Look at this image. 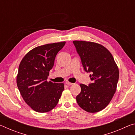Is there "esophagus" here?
<instances>
[{
  "label": "esophagus",
  "mask_w": 135,
  "mask_h": 135,
  "mask_svg": "<svg viewBox=\"0 0 135 135\" xmlns=\"http://www.w3.org/2000/svg\"><path fill=\"white\" fill-rule=\"evenodd\" d=\"M65 84H67V85H68V86H70V85H72V84H73V83H70V82H69V81H66Z\"/></svg>",
  "instance_id": "esophagus-1"
}]
</instances>
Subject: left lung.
<instances>
[{
	"mask_svg": "<svg viewBox=\"0 0 135 135\" xmlns=\"http://www.w3.org/2000/svg\"><path fill=\"white\" fill-rule=\"evenodd\" d=\"M84 70L90 74L91 83L80 84L77 102L89 113H97L108 105L117 88L119 71L108 49L97 43L73 41Z\"/></svg>",
	"mask_w": 135,
	"mask_h": 135,
	"instance_id": "8db88e82",
	"label": "left lung"
}]
</instances>
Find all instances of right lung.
I'll return each instance as SVG.
<instances>
[{"label": "right lung", "instance_id": "right-lung-1", "mask_svg": "<svg viewBox=\"0 0 135 135\" xmlns=\"http://www.w3.org/2000/svg\"><path fill=\"white\" fill-rule=\"evenodd\" d=\"M65 42L39 46L28 52L20 64L18 89L26 104L38 113L52 110L58 103L64 84L47 81L58 52Z\"/></svg>", "mask_w": 135, "mask_h": 135}]
</instances>
